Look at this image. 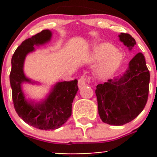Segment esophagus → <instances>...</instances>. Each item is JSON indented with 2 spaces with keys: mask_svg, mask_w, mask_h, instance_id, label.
<instances>
[{
  "mask_svg": "<svg viewBox=\"0 0 157 157\" xmlns=\"http://www.w3.org/2000/svg\"><path fill=\"white\" fill-rule=\"evenodd\" d=\"M93 81V79L91 77H89L87 78L86 77H84V76H82L80 79L78 80V87L82 88L83 86H84L85 85H86V83H90V82Z\"/></svg>",
  "mask_w": 157,
  "mask_h": 157,
  "instance_id": "esophagus-1",
  "label": "esophagus"
}]
</instances>
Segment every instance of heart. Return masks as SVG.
Here are the masks:
<instances>
[{"mask_svg": "<svg viewBox=\"0 0 157 157\" xmlns=\"http://www.w3.org/2000/svg\"><path fill=\"white\" fill-rule=\"evenodd\" d=\"M123 61V55L110 43L103 42L93 48L89 55V62L99 63L96 69V77L105 80L112 77L119 68Z\"/></svg>", "mask_w": 157, "mask_h": 157, "instance_id": "heart-1", "label": "heart"}]
</instances>
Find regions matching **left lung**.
Masks as SVG:
<instances>
[{
    "label": "left lung",
    "mask_w": 157,
    "mask_h": 157,
    "mask_svg": "<svg viewBox=\"0 0 157 157\" xmlns=\"http://www.w3.org/2000/svg\"><path fill=\"white\" fill-rule=\"evenodd\" d=\"M119 40L130 51L136 45L135 39L127 33L118 35ZM150 72L144 56L137 53L120 77L96 86L98 111L102 121L120 126L134 120L146 105L149 93Z\"/></svg>",
    "instance_id": "8db88e82"
}]
</instances>
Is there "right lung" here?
I'll return each mask as SVG.
<instances>
[{"label": "right lung", "instance_id": "1", "mask_svg": "<svg viewBox=\"0 0 157 157\" xmlns=\"http://www.w3.org/2000/svg\"><path fill=\"white\" fill-rule=\"evenodd\" d=\"M52 37V31L42 30L23 41L11 59L10 82L16 112L28 124L44 131L58 129L67 121L71 115L72 102L78 91L77 80H74L57 82L52 86L45 98L37 102L27 99L25 96L23 83H39L25 75L23 67L26 57L28 54L35 52L34 46L48 43Z\"/></svg>", "mask_w": 157, "mask_h": 157}]
</instances>
